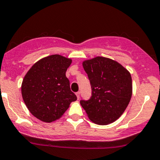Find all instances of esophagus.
Masks as SVG:
<instances>
[{"label": "esophagus", "instance_id": "esophagus-1", "mask_svg": "<svg viewBox=\"0 0 160 160\" xmlns=\"http://www.w3.org/2000/svg\"><path fill=\"white\" fill-rule=\"evenodd\" d=\"M76 95H77V99H80V92H77V93H76Z\"/></svg>", "mask_w": 160, "mask_h": 160}]
</instances>
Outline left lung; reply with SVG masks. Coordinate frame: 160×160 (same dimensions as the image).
<instances>
[{"label": "left lung", "mask_w": 160, "mask_h": 160, "mask_svg": "<svg viewBox=\"0 0 160 160\" xmlns=\"http://www.w3.org/2000/svg\"><path fill=\"white\" fill-rule=\"evenodd\" d=\"M92 88L90 100L80 104L93 123L105 125L122 116L132 94L131 73L122 64L107 57L97 56L83 62Z\"/></svg>", "instance_id": "obj_1"}]
</instances>
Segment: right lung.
I'll return each mask as SVG.
<instances>
[{
    "instance_id": "1",
    "label": "right lung",
    "mask_w": 160,
    "mask_h": 160,
    "mask_svg": "<svg viewBox=\"0 0 160 160\" xmlns=\"http://www.w3.org/2000/svg\"><path fill=\"white\" fill-rule=\"evenodd\" d=\"M72 59L59 54L37 61L22 80V95L32 115L44 122L60 118L77 96L66 77Z\"/></svg>"
}]
</instances>
